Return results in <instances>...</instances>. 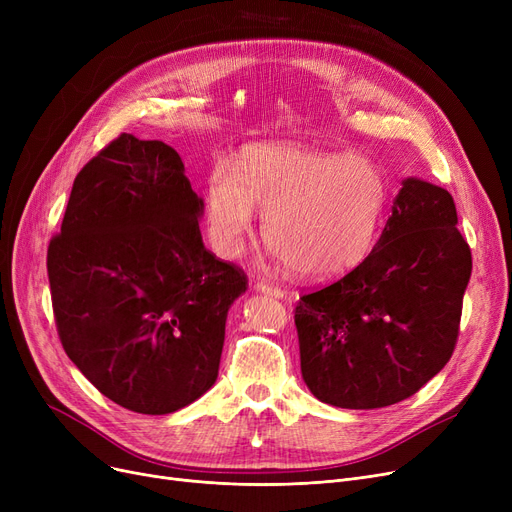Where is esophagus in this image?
I'll list each match as a JSON object with an SVG mask.
<instances>
[{"instance_id": "obj_1", "label": "esophagus", "mask_w": 512, "mask_h": 512, "mask_svg": "<svg viewBox=\"0 0 512 512\" xmlns=\"http://www.w3.org/2000/svg\"><path fill=\"white\" fill-rule=\"evenodd\" d=\"M255 288L259 292H263V294H270V297H274V299H284L286 297V292L282 288H278V286H274L270 282H257Z\"/></svg>"}]
</instances>
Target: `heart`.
<instances>
[{"mask_svg": "<svg viewBox=\"0 0 512 512\" xmlns=\"http://www.w3.org/2000/svg\"><path fill=\"white\" fill-rule=\"evenodd\" d=\"M388 182L367 157L294 143L247 147L236 170L218 161L205 180V222L213 249L234 259L265 213L274 257L307 278H334L371 251Z\"/></svg>", "mask_w": 512, "mask_h": 512, "instance_id": "heart-1", "label": "heart"}]
</instances>
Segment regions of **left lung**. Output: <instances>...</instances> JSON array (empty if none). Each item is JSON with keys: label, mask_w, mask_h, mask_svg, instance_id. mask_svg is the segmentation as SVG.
<instances>
[{"label": "left lung", "mask_w": 512, "mask_h": 512, "mask_svg": "<svg viewBox=\"0 0 512 512\" xmlns=\"http://www.w3.org/2000/svg\"><path fill=\"white\" fill-rule=\"evenodd\" d=\"M444 188L402 180L378 245L294 309L311 394L340 409H382L421 390L459 338L471 249Z\"/></svg>", "instance_id": "left-lung-1"}]
</instances>
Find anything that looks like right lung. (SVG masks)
Wrapping results in <instances>:
<instances>
[{
  "label": "right lung",
  "mask_w": 512,
  "mask_h": 512,
  "mask_svg": "<svg viewBox=\"0 0 512 512\" xmlns=\"http://www.w3.org/2000/svg\"><path fill=\"white\" fill-rule=\"evenodd\" d=\"M180 155L120 134L78 172L47 249L62 346L116 405L168 415L218 380L247 276L205 249Z\"/></svg>",
  "instance_id": "1"
}]
</instances>
